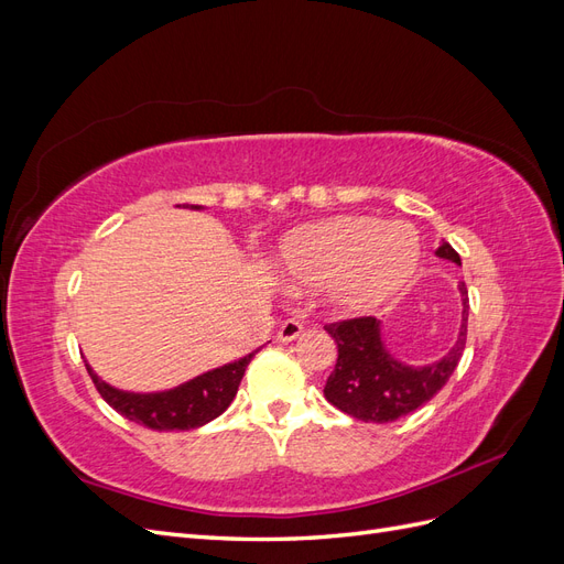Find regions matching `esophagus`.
Returning <instances> with one entry per match:
<instances>
[{
  "label": "esophagus",
  "mask_w": 564,
  "mask_h": 564,
  "mask_svg": "<svg viewBox=\"0 0 564 564\" xmlns=\"http://www.w3.org/2000/svg\"><path fill=\"white\" fill-rule=\"evenodd\" d=\"M303 332H305V327H303L301 322L286 319L282 327H280V332H278V340H280V344H292V340H296Z\"/></svg>",
  "instance_id": "esophagus-1"
}]
</instances>
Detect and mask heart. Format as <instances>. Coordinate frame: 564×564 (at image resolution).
<instances>
[{"instance_id":"1","label":"heart","mask_w":564,"mask_h":564,"mask_svg":"<svg viewBox=\"0 0 564 564\" xmlns=\"http://www.w3.org/2000/svg\"><path fill=\"white\" fill-rule=\"evenodd\" d=\"M419 261V232L377 216H334L301 226L282 237L272 256L284 284L324 292L348 315L381 308L414 278Z\"/></svg>"}]
</instances>
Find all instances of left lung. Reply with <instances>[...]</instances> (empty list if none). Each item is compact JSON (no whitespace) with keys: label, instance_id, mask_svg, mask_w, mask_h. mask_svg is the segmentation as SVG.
Masks as SVG:
<instances>
[{"label":"left lung","instance_id":"8db88e82","mask_svg":"<svg viewBox=\"0 0 564 564\" xmlns=\"http://www.w3.org/2000/svg\"><path fill=\"white\" fill-rule=\"evenodd\" d=\"M440 259L460 265L449 242L435 251ZM460 327L456 344L435 362L406 365L392 357L383 340V322L377 317H355L324 327L338 348L336 367L324 386V398L336 409L365 423H388L412 414L442 390L454 373L466 348L468 334V289L458 284Z\"/></svg>","mask_w":564,"mask_h":564}]
</instances>
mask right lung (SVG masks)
I'll use <instances>...</instances> for the list:
<instances>
[{"instance_id":"1","label":"right lung","mask_w":564,"mask_h":564,"mask_svg":"<svg viewBox=\"0 0 564 564\" xmlns=\"http://www.w3.org/2000/svg\"><path fill=\"white\" fill-rule=\"evenodd\" d=\"M183 207L197 212L204 209L199 204H183ZM256 352L259 350L224 367L204 371L199 377L181 386L155 392H133L115 388L100 379L87 360H84V365H87V371L96 390L100 392V398L129 421L141 423L152 431H193L226 412L235 400L237 388H240V381L245 377V369Z\"/></svg>"}]
</instances>
